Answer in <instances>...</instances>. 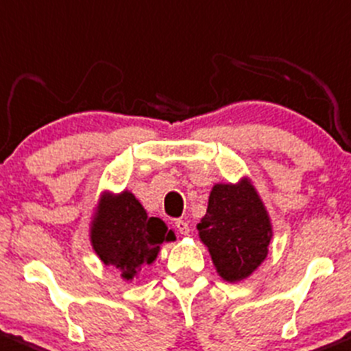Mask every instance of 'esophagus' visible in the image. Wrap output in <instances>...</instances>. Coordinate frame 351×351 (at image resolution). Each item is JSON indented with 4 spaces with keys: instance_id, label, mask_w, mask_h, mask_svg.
Here are the masks:
<instances>
[{
    "instance_id": "34e87169",
    "label": "esophagus",
    "mask_w": 351,
    "mask_h": 351,
    "mask_svg": "<svg viewBox=\"0 0 351 351\" xmlns=\"http://www.w3.org/2000/svg\"><path fill=\"white\" fill-rule=\"evenodd\" d=\"M176 228H177V231H179L180 234H189V225H187L186 221H184V219H177L176 221Z\"/></svg>"
}]
</instances>
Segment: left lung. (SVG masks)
Masks as SVG:
<instances>
[{"label": "left lung", "instance_id": "obj_1", "mask_svg": "<svg viewBox=\"0 0 351 351\" xmlns=\"http://www.w3.org/2000/svg\"><path fill=\"white\" fill-rule=\"evenodd\" d=\"M197 230L216 270L228 282L247 279L269 254L272 226L265 206L247 179L213 187Z\"/></svg>", "mask_w": 351, "mask_h": 351}]
</instances>
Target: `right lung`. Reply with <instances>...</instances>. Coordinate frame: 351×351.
Here are the masks:
<instances>
[{
    "label": "right lung",
    "mask_w": 351,
    "mask_h": 351,
    "mask_svg": "<svg viewBox=\"0 0 351 351\" xmlns=\"http://www.w3.org/2000/svg\"><path fill=\"white\" fill-rule=\"evenodd\" d=\"M176 240L160 218L147 216L128 191L118 196L104 194L97 204L91 243L104 265L117 267L125 280H133L143 267L157 258L164 241Z\"/></svg>",
    "instance_id": "add662e5"
}]
</instances>
